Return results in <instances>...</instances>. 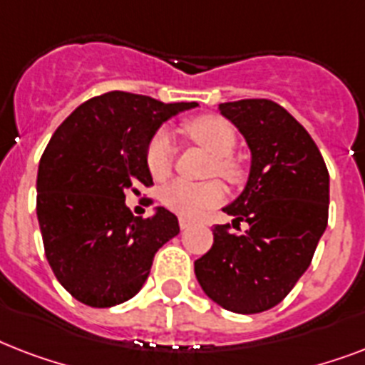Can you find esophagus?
Masks as SVG:
<instances>
[{
  "label": "esophagus",
  "instance_id": "34e87169",
  "mask_svg": "<svg viewBox=\"0 0 365 365\" xmlns=\"http://www.w3.org/2000/svg\"><path fill=\"white\" fill-rule=\"evenodd\" d=\"M193 225V222L189 220V217H180V227L182 229H189Z\"/></svg>",
  "mask_w": 365,
  "mask_h": 365
}]
</instances>
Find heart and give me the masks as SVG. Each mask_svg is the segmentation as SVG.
I'll use <instances>...</instances> for the list:
<instances>
[{
    "instance_id": "heart-1",
    "label": "heart",
    "mask_w": 365,
    "mask_h": 365,
    "mask_svg": "<svg viewBox=\"0 0 365 365\" xmlns=\"http://www.w3.org/2000/svg\"><path fill=\"white\" fill-rule=\"evenodd\" d=\"M187 136L216 157V172L220 176L227 178L229 182H239L240 166L231 157L237 145V132L235 126L217 115L197 117L185 125ZM174 163V142L166 130L155 134L148 148V166L155 180H165L172 170ZM225 197L222 183L206 182L191 183L185 180H174L163 189V205L182 216H197L206 208L222 202Z\"/></svg>"
}]
</instances>
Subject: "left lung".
<instances>
[{"instance_id":"1","label":"left lung","mask_w":365,"mask_h":365,"mask_svg":"<svg viewBox=\"0 0 365 365\" xmlns=\"http://www.w3.org/2000/svg\"><path fill=\"white\" fill-rule=\"evenodd\" d=\"M248 143L242 193L223 208L248 229L214 227V244L195 261V277L214 303L239 314L278 305L311 265L328 227L329 174L309 132L271 100L220 104ZM240 229V227H239Z\"/></svg>"}]
</instances>
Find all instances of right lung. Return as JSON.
<instances>
[{
  "label": "right lung",
  "mask_w": 365,
  "mask_h": 365,
  "mask_svg": "<svg viewBox=\"0 0 365 365\" xmlns=\"http://www.w3.org/2000/svg\"><path fill=\"white\" fill-rule=\"evenodd\" d=\"M197 106L113 91L87 100L53 134L37 170V222L54 277L77 301L104 309L134 297L157 250L180 233L163 206L132 216L125 193L153 183L148 148L160 125Z\"/></svg>",
  "instance_id": "obj_1"
}]
</instances>
